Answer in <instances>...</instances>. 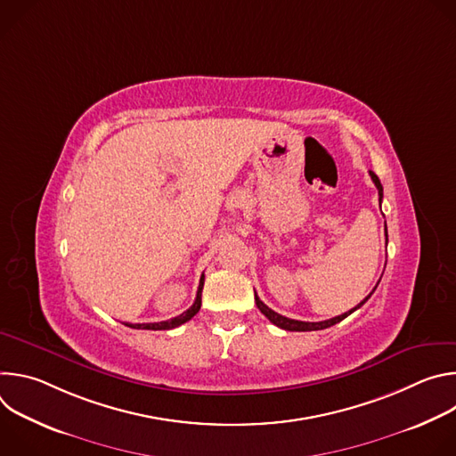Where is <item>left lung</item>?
I'll return each mask as SVG.
<instances>
[{
  "label": "left lung",
  "mask_w": 456,
  "mask_h": 456,
  "mask_svg": "<svg viewBox=\"0 0 456 456\" xmlns=\"http://www.w3.org/2000/svg\"><path fill=\"white\" fill-rule=\"evenodd\" d=\"M370 176H371V180H373V183H375V187H377V191H379V202L382 200V185H380V180H379V176L373 173V171H370ZM384 232H386V241H387V229H386V222H384ZM379 285V283H377ZM377 285H375V289H377ZM375 289L355 306V308H352V310H348V312H345V314H341V315H338V317H332V319H327V321H319V322H308V321H297V319H290V317H285V315H280L278 312H274V310H271L262 299L257 297V294L254 292V299H256V305H257V308L262 310V314L273 322V324H276V327H280V329H283V330H289V332H312V330H324V329H329V327H332V324H336V322H341L345 317H348L352 312H355L357 308H361L368 299H370V296L375 292Z\"/></svg>",
  "instance_id": "obj_1"
}]
</instances>
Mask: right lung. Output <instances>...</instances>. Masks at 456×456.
Wrapping results in <instances>:
<instances>
[{
	"label": "right lung",
	"mask_w": 456,
	"mask_h": 456,
	"mask_svg": "<svg viewBox=\"0 0 456 456\" xmlns=\"http://www.w3.org/2000/svg\"><path fill=\"white\" fill-rule=\"evenodd\" d=\"M202 289H204V274L200 278V285H199V292H197V299H194L192 306L187 308L185 312H182L180 315L176 317H171L167 321H160V322H124L126 327L129 329H137V330H171V329H176L180 327V324H183L185 321H189L192 315H197L200 306H202Z\"/></svg>",
	"instance_id": "1"
}]
</instances>
